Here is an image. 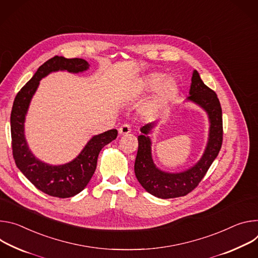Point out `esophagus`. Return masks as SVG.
<instances>
[{
	"mask_svg": "<svg viewBox=\"0 0 258 258\" xmlns=\"http://www.w3.org/2000/svg\"><path fill=\"white\" fill-rule=\"evenodd\" d=\"M130 132H131V129H130L129 125H127V124H124L123 126H121V127L119 128V134H120V135H127V134H129Z\"/></svg>",
	"mask_w": 258,
	"mask_h": 258,
	"instance_id": "obj_1",
	"label": "esophagus"
}]
</instances>
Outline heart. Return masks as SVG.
<instances>
[{"instance_id": "heart-1", "label": "heart", "mask_w": 258, "mask_h": 258, "mask_svg": "<svg viewBox=\"0 0 258 258\" xmlns=\"http://www.w3.org/2000/svg\"><path fill=\"white\" fill-rule=\"evenodd\" d=\"M166 74L152 73L149 74L140 84L139 91L149 93L156 90L152 98L145 105V112L153 114L172 101L179 90L178 82L174 78H166Z\"/></svg>"}]
</instances>
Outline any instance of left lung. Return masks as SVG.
<instances>
[{
	"instance_id": "1",
	"label": "left lung",
	"mask_w": 258,
	"mask_h": 258,
	"mask_svg": "<svg viewBox=\"0 0 258 258\" xmlns=\"http://www.w3.org/2000/svg\"><path fill=\"white\" fill-rule=\"evenodd\" d=\"M189 96L190 101L205 110L209 121L208 141L200 160L181 172L163 171L154 162L152 155V139L149 136L157 122L140 128L138 151L134 164L137 180L148 192L160 198L171 199L187 195L202 180L209 167L216 159L222 145V111L216 93L204 84L199 73L192 72Z\"/></svg>"
}]
</instances>
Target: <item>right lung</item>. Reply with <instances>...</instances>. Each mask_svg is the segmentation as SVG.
<instances>
[{
    "label": "right lung",
    "mask_w": 258,
    "mask_h": 258,
    "mask_svg": "<svg viewBox=\"0 0 258 258\" xmlns=\"http://www.w3.org/2000/svg\"><path fill=\"white\" fill-rule=\"evenodd\" d=\"M90 64L82 58L54 56L43 63L33 78L17 93L11 111L13 157L21 173L41 191L57 198H70L81 192L93 176L101 149L117 138L118 130L111 129L92 136L81 153L71 162L51 165L38 159L30 150L24 132L25 118L40 81L51 73H84Z\"/></svg>",
    "instance_id": "add662e5"
}]
</instances>
